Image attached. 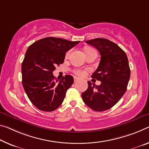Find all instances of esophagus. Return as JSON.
<instances>
[{
  "label": "esophagus",
  "mask_w": 149,
  "mask_h": 149,
  "mask_svg": "<svg viewBox=\"0 0 149 149\" xmlns=\"http://www.w3.org/2000/svg\"><path fill=\"white\" fill-rule=\"evenodd\" d=\"M74 79L75 81H77V80L79 79V78H78V77H74Z\"/></svg>",
  "instance_id": "obj_1"
}]
</instances>
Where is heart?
I'll return each instance as SVG.
<instances>
[{"label":"heart","instance_id":"b5f03b06","mask_svg":"<svg viewBox=\"0 0 149 149\" xmlns=\"http://www.w3.org/2000/svg\"><path fill=\"white\" fill-rule=\"evenodd\" d=\"M68 54H69V52L67 53V55H68ZM73 72H74L75 75H77V76L79 77H84L87 74L86 70L82 69H75L73 70Z\"/></svg>","mask_w":149,"mask_h":149}]
</instances>
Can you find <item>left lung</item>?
Listing matches in <instances>:
<instances>
[{"mask_svg": "<svg viewBox=\"0 0 149 149\" xmlns=\"http://www.w3.org/2000/svg\"><path fill=\"white\" fill-rule=\"evenodd\" d=\"M101 55L100 64L91 77L100 81V86L88 82V88L81 94L84 102L95 111L109 109L127 90L131 71L125 52L114 42L105 38L87 40Z\"/></svg>", "mask_w": 149, "mask_h": 149, "instance_id": "left-lung-1", "label": "left lung"}]
</instances>
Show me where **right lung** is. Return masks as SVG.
<instances>
[{"label": "right lung", "instance_id": "1", "mask_svg": "<svg viewBox=\"0 0 149 149\" xmlns=\"http://www.w3.org/2000/svg\"><path fill=\"white\" fill-rule=\"evenodd\" d=\"M79 42L48 37L28 47L22 63V85L29 100L38 109L53 111L62 103L74 78L65 75L60 80L56 79L52 72L56 65L63 63L65 53Z\"/></svg>", "mask_w": 149, "mask_h": 149}]
</instances>
